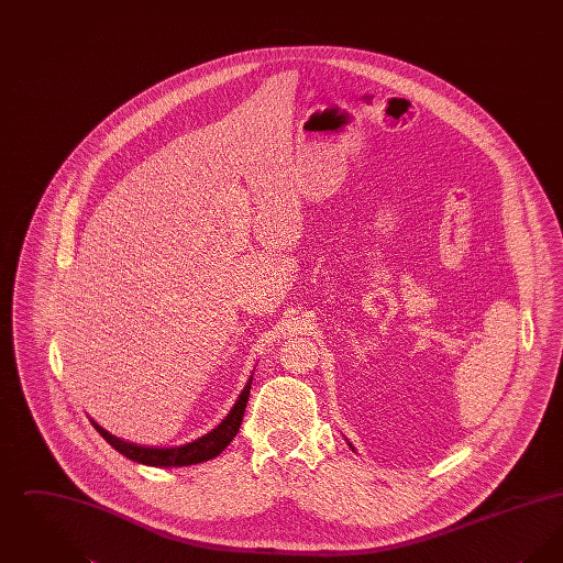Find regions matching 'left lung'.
I'll use <instances>...</instances> for the list:
<instances>
[{"label":"left lung","mask_w":563,"mask_h":563,"mask_svg":"<svg viewBox=\"0 0 563 563\" xmlns=\"http://www.w3.org/2000/svg\"><path fill=\"white\" fill-rule=\"evenodd\" d=\"M350 448H352V445H350ZM352 450H354V448H352Z\"/></svg>","instance_id":"8db88e82"}]
</instances>
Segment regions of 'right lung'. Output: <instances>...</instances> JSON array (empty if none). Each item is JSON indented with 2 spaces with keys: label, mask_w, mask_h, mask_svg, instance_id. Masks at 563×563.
Instances as JSON below:
<instances>
[{
  "label": "right lung",
  "mask_w": 563,
  "mask_h": 563,
  "mask_svg": "<svg viewBox=\"0 0 563 563\" xmlns=\"http://www.w3.org/2000/svg\"><path fill=\"white\" fill-rule=\"evenodd\" d=\"M251 382L253 377L246 382V386L242 388L239 401L234 402V407L230 409V413L221 420L219 427H214L211 432L202 434L200 439L179 445V448H145V445H136V443H129L115 434H111L103 427H99L95 420L92 427L101 432V437L108 441L109 445L126 455L129 460L139 462V464H147V466H189V464H200L207 462L214 455L221 454L230 441L236 437V432L241 429L242 416H244V407L249 401V393H251Z\"/></svg>",
  "instance_id": "1"
}]
</instances>
